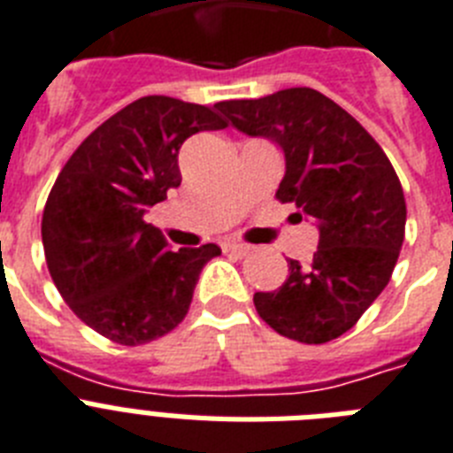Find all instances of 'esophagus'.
<instances>
[{
	"label": "esophagus",
	"instance_id": "esophagus-1",
	"mask_svg": "<svg viewBox=\"0 0 453 453\" xmlns=\"http://www.w3.org/2000/svg\"><path fill=\"white\" fill-rule=\"evenodd\" d=\"M223 251H226V253H234V256H239V258H244V256H249V253H251L253 249L249 244H239V242H227V244H223Z\"/></svg>",
	"mask_w": 453,
	"mask_h": 453
}]
</instances>
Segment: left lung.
<instances>
[{"instance_id": "obj_1", "label": "left lung", "mask_w": 453, "mask_h": 453, "mask_svg": "<svg viewBox=\"0 0 453 453\" xmlns=\"http://www.w3.org/2000/svg\"><path fill=\"white\" fill-rule=\"evenodd\" d=\"M249 137L284 150L277 200L319 227L310 267L288 263V279L253 304L288 340L323 344L354 328L380 297L398 263L407 207L400 179L358 120L314 88L216 104Z\"/></svg>"}]
</instances>
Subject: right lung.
<instances>
[{
    "mask_svg": "<svg viewBox=\"0 0 453 453\" xmlns=\"http://www.w3.org/2000/svg\"><path fill=\"white\" fill-rule=\"evenodd\" d=\"M223 127L209 106L149 95L99 125L55 179L42 219L48 272L69 310L106 340L146 344L188 314L220 249L169 251L143 214L181 186V143Z\"/></svg>",
    "mask_w": 453,
    "mask_h": 453,
    "instance_id": "obj_1",
    "label": "right lung"
}]
</instances>
